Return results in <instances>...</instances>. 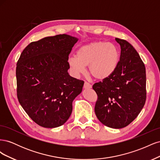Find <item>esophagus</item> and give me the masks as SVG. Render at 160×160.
<instances>
[{
	"instance_id": "1",
	"label": "esophagus",
	"mask_w": 160,
	"mask_h": 160,
	"mask_svg": "<svg viewBox=\"0 0 160 160\" xmlns=\"http://www.w3.org/2000/svg\"><path fill=\"white\" fill-rule=\"evenodd\" d=\"M91 85L90 84V83H89L88 82H87V81H85V83H84V85H83V88H84V89H91Z\"/></svg>"
}]
</instances>
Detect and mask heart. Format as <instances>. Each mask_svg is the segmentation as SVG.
Instances as JSON below:
<instances>
[{"label": "heart", "instance_id": "obj_1", "mask_svg": "<svg viewBox=\"0 0 160 160\" xmlns=\"http://www.w3.org/2000/svg\"><path fill=\"white\" fill-rule=\"evenodd\" d=\"M77 57L68 59V65L75 76L85 72L88 66L89 74L97 80H105L112 75L118 68L119 53L112 43L103 41L92 42L80 47Z\"/></svg>", "mask_w": 160, "mask_h": 160}]
</instances>
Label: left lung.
<instances>
[{
  "label": "left lung",
  "mask_w": 160,
  "mask_h": 160,
  "mask_svg": "<svg viewBox=\"0 0 160 160\" xmlns=\"http://www.w3.org/2000/svg\"><path fill=\"white\" fill-rule=\"evenodd\" d=\"M121 47L119 65L109 78L93 89L98 99L95 112L109 128L126 127L138 117L146 100V68L138 52L128 41L115 38Z\"/></svg>",
  "instance_id": "8db88e82"
}]
</instances>
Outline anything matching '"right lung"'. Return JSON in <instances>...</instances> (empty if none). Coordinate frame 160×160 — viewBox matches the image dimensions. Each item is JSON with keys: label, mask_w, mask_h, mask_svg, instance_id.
I'll return each mask as SVG.
<instances>
[{"label": "right lung", "mask_w": 160, "mask_h": 160, "mask_svg": "<svg viewBox=\"0 0 160 160\" xmlns=\"http://www.w3.org/2000/svg\"><path fill=\"white\" fill-rule=\"evenodd\" d=\"M78 38L66 34L32 42L17 62V98L28 115L46 128L63 125L84 81L69 75V55Z\"/></svg>", "instance_id": "obj_1"}]
</instances>
